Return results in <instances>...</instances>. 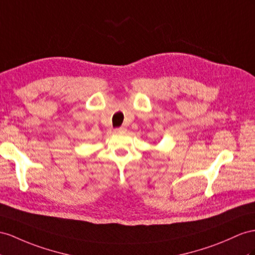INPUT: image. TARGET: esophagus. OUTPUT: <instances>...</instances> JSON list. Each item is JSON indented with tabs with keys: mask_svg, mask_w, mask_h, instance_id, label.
I'll use <instances>...</instances> for the list:
<instances>
[{
	"mask_svg": "<svg viewBox=\"0 0 255 255\" xmlns=\"http://www.w3.org/2000/svg\"><path fill=\"white\" fill-rule=\"evenodd\" d=\"M115 133H125L126 132V128L124 127H121V128H117L114 130Z\"/></svg>",
	"mask_w": 255,
	"mask_h": 255,
	"instance_id": "obj_1",
	"label": "esophagus"
}]
</instances>
